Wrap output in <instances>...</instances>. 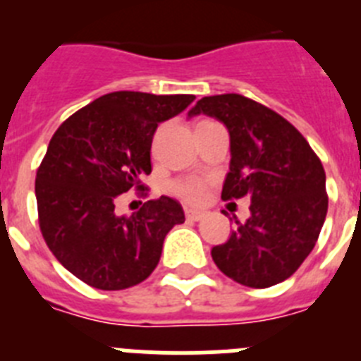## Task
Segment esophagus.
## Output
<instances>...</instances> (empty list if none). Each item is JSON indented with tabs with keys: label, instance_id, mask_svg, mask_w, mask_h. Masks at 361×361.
Returning a JSON list of instances; mask_svg holds the SVG:
<instances>
[{
	"label": "esophagus",
	"instance_id": "1",
	"mask_svg": "<svg viewBox=\"0 0 361 361\" xmlns=\"http://www.w3.org/2000/svg\"><path fill=\"white\" fill-rule=\"evenodd\" d=\"M184 213H186L188 220H200L204 215H206V213L200 212V209H191V208H186V212Z\"/></svg>",
	"mask_w": 361,
	"mask_h": 361
}]
</instances>
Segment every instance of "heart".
<instances>
[{
	"label": "heart",
	"instance_id": "heart-1",
	"mask_svg": "<svg viewBox=\"0 0 361 361\" xmlns=\"http://www.w3.org/2000/svg\"><path fill=\"white\" fill-rule=\"evenodd\" d=\"M173 191L178 197H183L188 202H200L206 197V186L197 178H190V180H183L173 186Z\"/></svg>",
	"mask_w": 361,
	"mask_h": 361
}]
</instances>
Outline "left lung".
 Returning <instances> with one entry per match:
<instances>
[{
  "label": "left lung",
  "mask_w": 361,
  "mask_h": 361,
  "mask_svg": "<svg viewBox=\"0 0 361 361\" xmlns=\"http://www.w3.org/2000/svg\"><path fill=\"white\" fill-rule=\"evenodd\" d=\"M213 117L228 128L229 171L222 199L250 197V219L212 250L226 276L269 288L295 273L311 253L327 215L325 171L291 123L238 94L202 97L188 119Z\"/></svg>",
  "instance_id": "8db88e82"
}]
</instances>
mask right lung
Listing matches in <instances>:
<instances>
[{"instance_id":"right-lung-1","label":"right lung","mask_w":361,"mask_h":361,"mask_svg":"<svg viewBox=\"0 0 361 361\" xmlns=\"http://www.w3.org/2000/svg\"><path fill=\"white\" fill-rule=\"evenodd\" d=\"M195 95L114 92L57 128L36 177L39 228L54 257L85 283L119 291L141 283L161 260L162 244L183 224V206L162 195L119 215V195L152 171L153 133Z\"/></svg>"}]
</instances>
